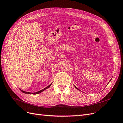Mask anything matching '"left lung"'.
<instances>
[{
    "label": "left lung",
    "mask_w": 123,
    "mask_h": 123,
    "mask_svg": "<svg viewBox=\"0 0 123 123\" xmlns=\"http://www.w3.org/2000/svg\"><path fill=\"white\" fill-rule=\"evenodd\" d=\"M75 88H76V89H78V90H79V89H78V88H77V87H75Z\"/></svg>",
    "instance_id": "left-lung-1"
}]
</instances>
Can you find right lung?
Returning a JSON list of instances; mask_svg holds the SVG:
<instances>
[{"mask_svg": "<svg viewBox=\"0 0 123 123\" xmlns=\"http://www.w3.org/2000/svg\"><path fill=\"white\" fill-rule=\"evenodd\" d=\"M52 84V83L51 84H50L48 86H47V87H46L45 88H44V89H42V90H40V91H39V92H34V93H31V92H24V91H23V90H21V91L22 92H23V93H29V94H38V93H40V92H42L43 91V90H45V89H47V88H48L51 86V85Z\"/></svg>", "mask_w": 123, "mask_h": 123, "instance_id": "1", "label": "right lung"}]
</instances>
